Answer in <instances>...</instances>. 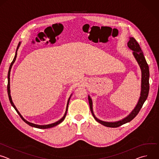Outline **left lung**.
<instances>
[{
	"mask_svg": "<svg viewBox=\"0 0 159 159\" xmlns=\"http://www.w3.org/2000/svg\"><path fill=\"white\" fill-rule=\"evenodd\" d=\"M129 40L127 43L128 47L133 51V55L135 58L136 61H137L142 72V79H141V92H140V96L139 99V101L133 109V111L129 113V114L123 119L117 121H113V122H108L102 121L98 119L94 115L93 111V100L90 96H88V99L90 106V111H91L93 116H94V119L96 121L101 123V125L111 128H116L126 123L131 121L136 116H137L139 111H140L141 108L143 106V103L147 100L148 92H149V67L145 60V58L143 55V53L142 51V49L140 47L139 44L136 41V39L133 37H129Z\"/></svg>",
	"mask_w": 159,
	"mask_h": 159,
	"instance_id": "1",
	"label": "left lung"
}]
</instances>
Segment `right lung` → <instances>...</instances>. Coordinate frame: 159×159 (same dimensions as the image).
<instances>
[{"label": "right lung", "instance_id": "right-lung-1", "mask_svg": "<svg viewBox=\"0 0 159 159\" xmlns=\"http://www.w3.org/2000/svg\"><path fill=\"white\" fill-rule=\"evenodd\" d=\"M20 43H19L18 46H17V48L16 49V54H15V56H14V58L9 66V72H8V75H7V79H8V84H7V93H8V96H9V101H10V102L11 104V105L13 106V107L15 109V110L16 111V112L18 113V115L20 116V117L21 118V119L23 120L26 123H27L28 125L32 126V127H34V128H40V129H47V128H52V127H54L57 125H58V124L61 123L63 120L65 118V116L66 115V112H67V110H68V106H69V101H70V99L72 95V94L70 95V96L69 97V99H68V101H67V104H66V111H65V114L63 115V116L58 121H57V122H55L53 123H52V124H49V125H36V124H34V123H30L29 121H28L27 120H26L23 117H22V116L20 114V112H19V111L17 109L16 107L15 106V105L14 104L13 102H12V98H11V89H10V73H11V68L14 64V63L16 61V57H17V52L19 49V47H20Z\"/></svg>", "mask_w": 159, "mask_h": 159}]
</instances>
